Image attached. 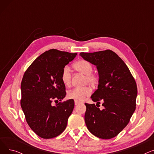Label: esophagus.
Here are the masks:
<instances>
[{
	"instance_id": "34e87169",
	"label": "esophagus",
	"mask_w": 154,
	"mask_h": 154,
	"mask_svg": "<svg viewBox=\"0 0 154 154\" xmlns=\"http://www.w3.org/2000/svg\"><path fill=\"white\" fill-rule=\"evenodd\" d=\"M80 103V102H79L78 101H75V106H77L78 104H79Z\"/></svg>"
}]
</instances>
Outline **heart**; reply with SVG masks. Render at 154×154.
Segmentation results:
<instances>
[{
	"label": "heart",
	"instance_id": "heart-1",
	"mask_svg": "<svg viewBox=\"0 0 154 154\" xmlns=\"http://www.w3.org/2000/svg\"><path fill=\"white\" fill-rule=\"evenodd\" d=\"M75 69L80 74L85 75V82L95 85L98 82L99 77L94 74L93 66L91 63L85 60H80L74 64ZM72 72L70 68L68 66H65L61 73V80L63 85L69 87L71 84ZM91 89L89 87L75 88L67 93V97L70 99L80 102L84 100L86 97L90 95Z\"/></svg>",
	"mask_w": 154,
	"mask_h": 154
}]
</instances>
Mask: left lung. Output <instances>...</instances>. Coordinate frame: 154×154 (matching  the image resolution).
Segmentation results:
<instances>
[{
	"instance_id": "8db88e82",
	"label": "left lung",
	"mask_w": 154,
	"mask_h": 154,
	"mask_svg": "<svg viewBox=\"0 0 154 154\" xmlns=\"http://www.w3.org/2000/svg\"><path fill=\"white\" fill-rule=\"evenodd\" d=\"M80 55L97 67L98 88L91 95L96 106L102 102L100 110L94 103H85V122L88 130L102 139L117 136L128 124L136 106L137 87L125 62L110 50Z\"/></svg>"
}]
</instances>
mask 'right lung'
<instances>
[{"label":"right lung","mask_w":154,"mask_h":154,"mask_svg":"<svg viewBox=\"0 0 154 154\" xmlns=\"http://www.w3.org/2000/svg\"><path fill=\"white\" fill-rule=\"evenodd\" d=\"M77 54L51 49L38 56L24 73L21 107L28 125L41 138H54L67 127L74 100L60 102L66 95L61 73ZM53 101L60 102L52 106Z\"/></svg>","instance_id":"add662e5"}]
</instances>
